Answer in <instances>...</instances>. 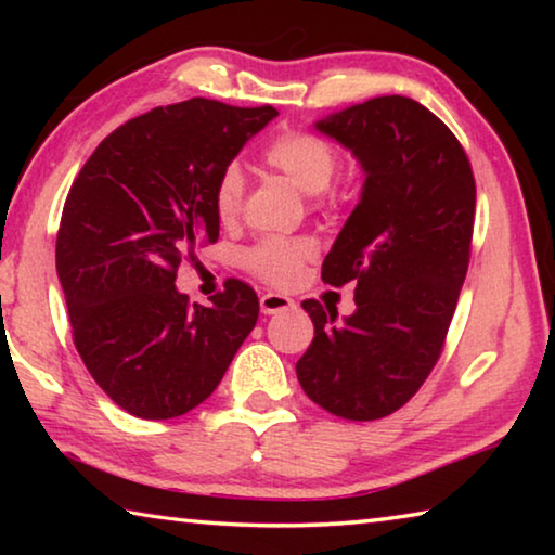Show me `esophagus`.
I'll return each mask as SVG.
<instances>
[{
    "label": "esophagus",
    "instance_id": "1",
    "mask_svg": "<svg viewBox=\"0 0 555 555\" xmlns=\"http://www.w3.org/2000/svg\"><path fill=\"white\" fill-rule=\"evenodd\" d=\"M259 306H261V313H264V315H274V313L291 311V308H296L294 298H288L284 294H264L259 298Z\"/></svg>",
    "mask_w": 555,
    "mask_h": 555
}]
</instances>
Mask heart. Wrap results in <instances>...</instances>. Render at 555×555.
<instances>
[{
  "label": "heart",
  "instance_id": "obj_1",
  "mask_svg": "<svg viewBox=\"0 0 555 555\" xmlns=\"http://www.w3.org/2000/svg\"><path fill=\"white\" fill-rule=\"evenodd\" d=\"M264 164L276 173L288 178L300 193L318 195L331 185L337 171V152L327 139L311 131L288 129L271 139L264 149ZM244 198V176L237 166H228L215 183V212L222 222H230L240 215ZM313 242L306 237L294 240H264L249 249L247 267L259 279L274 286H291L300 276L304 261L313 257Z\"/></svg>",
  "mask_w": 555,
  "mask_h": 555
}]
</instances>
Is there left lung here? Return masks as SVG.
<instances>
[{"instance_id":"obj_1","label":"left lung","mask_w":555,"mask_h":555,"mask_svg":"<svg viewBox=\"0 0 555 555\" xmlns=\"http://www.w3.org/2000/svg\"><path fill=\"white\" fill-rule=\"evenodd\" d=\"M364 173L360 203L323 261V281H354V313L304 300L315 337L296 362L308 399L350 421L401 409L434 370L467 274L475 178L434 112L372 98L313 125Z\"/></svg>"}]
</instances>
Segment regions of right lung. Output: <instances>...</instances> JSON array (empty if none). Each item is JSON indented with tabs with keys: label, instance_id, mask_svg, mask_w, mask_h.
Returning <instances> with one entry per match:
<instances>
[{
	"label": "right lung",
	"instance_id": "1",
	"mask_svg": "<svg viewBox=\"0 0 555 555\" xmlns=\"http://www.w3.org/2000/svg\"><path fill=\"white\" fill-rule=\"evenodd\" d=\"M274 107L193 98L112 131L65 198L55 269L73 340L100 389L137 418L183 416L218 389L259 318L230 279L210 306L188 304L176 269L220 237L215 183Z\"/></svg>",
	"mask_w": 555,
	"mask_h": 555
}]
</instances>
